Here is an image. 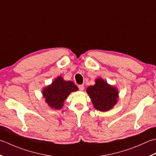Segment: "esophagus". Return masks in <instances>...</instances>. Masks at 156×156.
Segmentation results:
<instances>
[{
    "instance_id": "34e87169",
    "label": "esophagus",
    "mask_w": 156,
    "mask_h": 156,
    "mask_svg": "<svg viewBox=\"0 0 156 156\" xmlns=\"http://www.w3.org/2000/svg\"><path fill=\"white\" fill-rule=\"evenodd\" d=\"M78 87H79V90L83 91V89H84V85H83V84L79 85V86H78Z\"/></svg>"
}]
</instances>
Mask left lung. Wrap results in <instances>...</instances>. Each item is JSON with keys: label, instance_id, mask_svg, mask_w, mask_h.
<instances>
[{"label": "left lung", "instance_id": "8db88e82", "mask_svg": "<svg viewBox=\"0 0 156 156\" xmlns=\"http://www.w3.org/2000/svg\"><path fill=\"white\" fill-rule=\"evenodd\" d=\"M87 92L95 108L101 112L110 110L117 102V90L108 84L102 79H97L96 84L87 88Z\"/></svg>", "mask_w": 156, "mask_h": 156}]
</instances>
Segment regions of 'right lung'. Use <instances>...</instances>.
<instances>
[{
    "instance_id": "obj_1",
    "label": "right lung",
    "mask_w": 156,
    "mask_h": 156,
    "mask_svg": "<svg viewBox=\"0 0 156 156\" xmlns=\"http://www.w3.org/2000/svg\"><path fill=\"white\" fill-rule=\"evenodd\" d=\"M77 90L78 87L73 82L64 81L61 77H59L51 85L44 89L43 96L50 107L60 109L70 93Z\"/></svg>"
}]
</instances>
